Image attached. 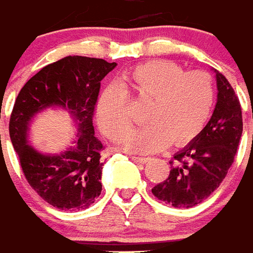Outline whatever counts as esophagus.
<instances>
[{
  "label": "esophagus",
  "instance_id": "1",
  "mask_svg": "<svg viewBox=\"0 0 253 253\" xmlns=\"http://www.w3.org/2000/svg\"><path fill=\"white\" fill-rule=\"evenodd\" d=\"M132 159L134 162H138V163H146V162H149V159L147 157H137V155H133Z\"/></svg>",
  "mask_w": 253,
  "mask_h": 253
}]
</instances>
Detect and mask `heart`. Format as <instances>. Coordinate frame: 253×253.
I'll return each instance as SVG.
<instances>
[{"mask_svg":"<svg viewBox=\"0 0 253 253\" xmlns=\"http://www.w3.org/2000/svg\"><path fill=\"white\" fill-rule=\"evenodd\" d=\"M128 95L147 100L146 125L129 133L124 149L150 154L171 142L184 146L195 141L208 124L215 104V84L207 72H185L166 60H153L125 73L119 86H107L96 103L100 132L120 142L130 129Z\"/></svg>","mask_w":253,"mask_h":253,"instance_id":"b5f03b06","label":"heart"}]
</instances>
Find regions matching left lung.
Returning <instances> with one entry per match:
<instances>
[{"label": "left lung", "instance_id": "left-lung-1", "mask_svg": "<svg viewBox=\"0 0 253 253\" xmlns=\"http://www.w3.org/2000/svg\"><path fill=\"white\" fill-rule=\"evenodd\" d=\"M217 104L209 123L195 141L173 155L171 171L151 192L173 208H192L217 189L231 167L243 132L242 108L223 74L213 69Z\"/></svg>", "mask_w": 253, "mask_h": 253}]
</instances>
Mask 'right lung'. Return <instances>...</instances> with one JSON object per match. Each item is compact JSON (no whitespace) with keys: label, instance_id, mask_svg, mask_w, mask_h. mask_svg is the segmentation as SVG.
<instances>
[{"label":"right lung","instance_id":"right-lung-1","mask_svg":"<svg viewBox=\"0 0 253 253\" xmlns=\"http://www.w3.org/2000/svg\"><path fill=\"white\" fill-rule=\"evenodd\" d=\"M116 65L68 56L36 73L15 99L9 124L14 150L32 189L57 209H86L102 192L103 145L95 137L92 116L100 82ZM46 108L68 110L77 129L72 146L56 155L42 153L28 141L32 119Z\"/></svg>","mask_w":253,"mask_h":253}]
</instances>
